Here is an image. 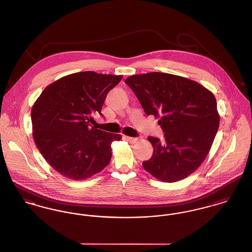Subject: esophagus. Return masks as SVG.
<instances>
[{
  "label": "esophagus",
  "instance_id": "esophagus-1",
  "mask_svg": "<svg viewBox=\"0 0 252 252\" xmlns=\"http://www.w3.org/2000/svg\"><path fill=\"white\" fill-rule=\"evenodd\" d=\"M125 138L130 142V143H135L138 139L136 137H132V136H125Z\"/></svg>",
  "mask_w": 252,
  "mask_h": 252
}]
</instances>
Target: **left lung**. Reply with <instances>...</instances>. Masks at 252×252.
Masks as SVG:
<instances>
[{"instance_id":"left-lung-1","label":"left lung","mask_w":252,"mask_h":252,"mask_svg":"<svg viewBox=\"0 0 252 252\" xmlns=\"http://www.w3.org/2000/svg\"><path fill=\"white\" fill-rule=\"evenodd\" d=\"M125 83L147 116L160 118L164 133L163 140L148 136L154 154L143 168L166 183L188 177L205 159L218 131L214 94L196 81L163 72L132 75Z\"/></svg>"}]
</instances>
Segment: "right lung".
Masks as SVG:
<instances>
[{
	"instance_id": "obj_1",
	"label": "right lung",
	"mask_w": 252,
	"mask_h": 252,
	"mask_svg": "<svg viewBox=\"0 0 252 252\" xmlns=\"http://www.w3.org/2000/svg\"><path fill=\"white\" fill-rule=\"evenodd\" d=\"M122 75L82 71L49 85L32 110V134L47 162L73 181L93 177L112 158V143L121 135L91 127L108 93Z\"/></svg>"
}]
</instances>
